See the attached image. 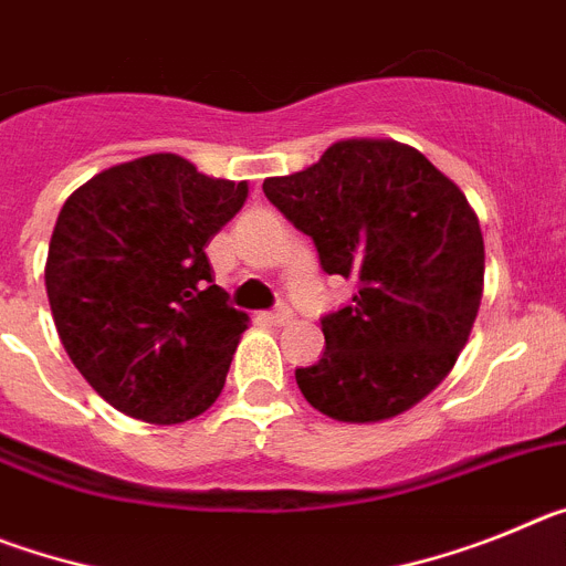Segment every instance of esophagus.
Here are the masks:
<instances>
[{"label": "esophagus", "instance_id": "obj_1", "mask_svg": "<svg viewBox=\"0 0 566 566\" xmlns=\"http://www.w3.org/2000/svg\"><path fill=\"white\" fill-rule=\"evenodd\" d=\"M263 319H266V323H272V326H289V323L294 319V314L289 306H277L274 312L263 314Z\"/></svg>", "mask_w": 566, "mask_h": 566}]
</instances>
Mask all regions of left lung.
Segmentation results:
<instances>
[{
  "label": "left lung",
  "instance_id": "obj_1",
  "mask_svg": "<svg viewBox=\"0 0 566 566\" xmlns=\"http://www.w3.org/2000/svg\"><path fill=\"white\" fill-rule=\"evenodd\" d=\"M263 192L314 240L319 266L357 283L319 319L326 352L297 368L308 405L339 422L413 408L457 365L484 289V240L462 189L419 149L348 138Z\"/></svg>",
  "mask_w": 566,
  "mask_h": 566
}]
</instances>
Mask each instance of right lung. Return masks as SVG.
Returning a JSON list of instances; mask_svg holds the SVG:
<instances>
[{"label":"right lung","instance_id":"obj_1","mask_svg":"<svg viewBox=\"0 0 566 566\" xmlns=\"http://www.w3.org/2000/svg\"><path fill=\"white\" fill-rule=\"evenodd\" d=\"M247 195V181L155 153L64 201L44 266L50 312L67 357L115 411L178 424L221 397L249 317L214 286L203 249Z\"/></svg>","mask_w":566,"mask_h":566}]
</instances>
